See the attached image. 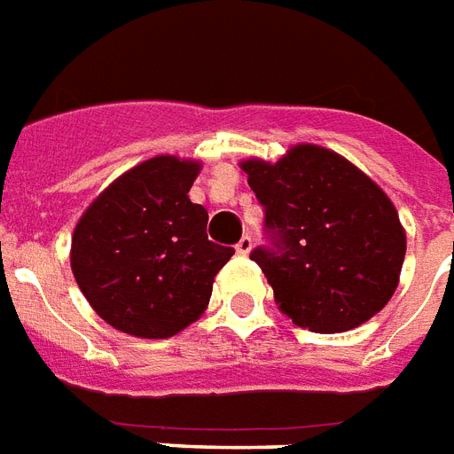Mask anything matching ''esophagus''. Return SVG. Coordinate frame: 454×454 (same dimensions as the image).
<instances>
[{
    "label": "esophagus",
    "mask_w": 454,
    "mask_h": 454,
    "mask_svg": "<svg viewBox=\"0 0 454 454\" xmlns=\"http://www.w3.org/2000/svg\"><path fill=\"white\" fill-rule=\"evenodd\" d=\"M250 250H252V238L250 235H245V238H240V242L235 245V252H238V254H242V257H247V254H250Z\"/></svg>",
    "instance_id": "1"
}]
</instances>
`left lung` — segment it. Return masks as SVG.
<instances>
[{
  "mask_svg": "<svg viewBox=\"0 0 454 454\" xmlns=\"http://www.w3.org/2000/svg\"><path fill=\"white\" fill-rule=\"evenodd\" d=\"M276 250L257 247L278 309L314 333H342L379 314L395 293L407 235L390 197L362 168L300 143L278 161L242 159Z\"/></svg>",
  "mask_w": 454,
  "mask_h": 454,
  "instance_id": "8db88e82",
  "label": "left lung"
}]
</instances>
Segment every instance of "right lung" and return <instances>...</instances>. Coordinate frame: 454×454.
Instances as JSON below:
<instances>
[{
    "instance_id": "obj_1",
    "label": "right lung",
    "mask_w": 454,
    "mask_h": 454,
    "mask_svg": "<svg viewBox=\"0 0 454 454\" xmlns=\"http://www.w3.org/2000/svg\"><path fill=\"white\" fill-rule=\"evenodd\" d=\"M197 159L159 154L121 173L82 212L71 271L90 307L135 338H171L195 324L233 257L207 238L209 214L190 202Z\"/></svg>"
}]
</instances>
